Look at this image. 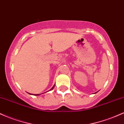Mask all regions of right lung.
Returning <instances> with one entry per match:
<instances>
[{"label":"right lung","mask_w":124,"mask_h":124,"mask_svg":"<svg viewBox=\"0 0 124 124\" xmlns=\"http://www.w3.org/2000/svg\"><path fill=\"white\" fill-rule=\"evenodd\" d=\"M54 86H53V87H52V89H51L50 90H52V89H54ZM38 95H39V94H35V96H38Z\"/></svg>","instance_id":"obj_1"}]
</instances>
